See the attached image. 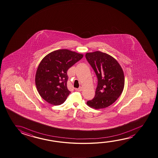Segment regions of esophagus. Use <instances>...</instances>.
I'll list each match as a JSON object with an SVG mask.
<instances>
[{
	"label": "esophagus",
	"mask_w": 158,
	"mask_h": 158,
	"mask_svg": "<svg viewBox=\"0 0 158 158\" xmlns=\"http://www.w3.org/2000/svg\"><path fill=\"white\" fill-rule=\"evenodd\" d=\"M83 90V89H82V87H79V88H78V89H75V90L77 91H82Z\"/></svg>",
	"instance_id": "1"
}]
</instances>
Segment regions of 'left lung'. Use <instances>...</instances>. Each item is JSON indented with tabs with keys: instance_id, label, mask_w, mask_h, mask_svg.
Segmentation results:
<instances>
[{
	"instance_id": "8db88e82",
	"label": "left lung",
	"mask_w": 158,
	"mask_h": 158,
	"mask_svg": "<svg viewBox=\"0 0 158 158\" xmlns=\"http://www.w3.org/2000/svg\"><path fill=\"white\" fill-rule=\"evenodd\" d=\"M85 57L98 78L95 97L86 104L97 110L107 107L116 101L123 90V69L115 58L106 53H86Z\"/></svg>"
}]
</instances>
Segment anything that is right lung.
<instances>
[{
    "instance_id": "right-lung-1",
    "label": "right lung",
    "mask_w": 158,
    "mask_h": 158,
    "mask_svg": "<svg viewBox=\"0 0 158 158\" xmlns=\"http://www.w3.org/2000/svg\"><path fill=\"white\" fill-rule=\"evenodd\" d=\"M83 57V54L67 49L46 55L39 64L35 75L37 90L42 98L53 105L64 103L70 93L67 85V70Z\"/></svg>"
}]
</instances>
